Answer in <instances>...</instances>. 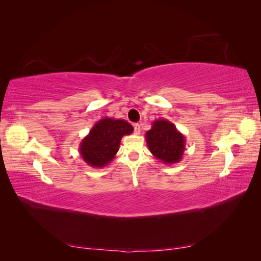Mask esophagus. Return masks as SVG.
Listing matches in <instances>:
<instances>
[{
    "instance_id": "34e87169",
    "label": "esophagus",
    "mask_w": 261,
    "mask_h": 261,
    "mask_svg": "<svg viewBox=\"0 0 261 261\" xmlns=\"http://www.w3.org/2000/svg\"><path fill=\"white\" fill-rule=\"evenodd\" d=\"M134 133H135L136 135H139L140 134V125L138 123L134 124Z\"/></svg>"
}]
</instances>
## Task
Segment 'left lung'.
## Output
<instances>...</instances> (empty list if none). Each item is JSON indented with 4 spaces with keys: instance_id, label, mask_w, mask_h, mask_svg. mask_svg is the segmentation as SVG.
Instances as JSON below:
<instances>
[{
    "instance_id": "1",
    "label": "left lung",
    "mask_w": 261,
    "mask_h": 261,
    "mask_svg": "<svg viewBox=\"0 0 261 261\" xmlns=\"http://www.w3.org/2000/svg\"><path fill=\"white\" fill-rule=\"evenodd\" d=\"M146 141L150 152L164 164L178 163L183 158L185 136L165 118L153 121L151 129L146 133Z\"/></svg>"
}]
</instances>
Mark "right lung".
Segmentation results:
<instances>
[{
	"label": "right lung",
	"mask_w": 261,
	"mask_h": 261,
	"mask_svg": "<svg viewBox=\"0 0 261 261\" xmlns=\"http://www.w3.org/2000/svg\"><path fill=\"white\" fill-rule=\"evenodd\" d=\"M133 126L124 120L105 117L94 124L80 145L83 160L92 168H103L118 151L124 135H130Z\"/></svg>",
	"instance_id": "add662e5"
}]
</instances>
